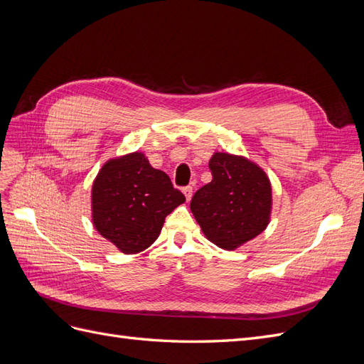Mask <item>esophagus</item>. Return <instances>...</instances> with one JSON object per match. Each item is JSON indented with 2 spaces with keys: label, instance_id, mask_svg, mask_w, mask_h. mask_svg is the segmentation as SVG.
<instances>
[{
  "label": "esophagus",
  "instance_id": "esophagus-1",
  "mask_svg": "<svg viewBox=\"0 0 364 364\" xmlns=\"http://www.w3.org/2000/svg\"><path fill=\"white\" fill-rule=\"evenodd\" d=\"M183 191V194H185V197H186V200H191V197H193V186L191 185H188V186H185V188L182 190Z\"/></svg>",
  "mask_w": 364,
  "mask_h": 364
}]
</instances>
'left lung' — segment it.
<instances>
[{
	"label": "left lung",
	"mask_w": 364,
	"mask_h": 364,
	"mask_svg": "<svg viewBox=\"0 0 364 364\" xmlns=\"http://www.w3.org/2000/svg\"><path fill=\"white\" fill-rule=\"evenodd\" d=\"M209 170L213 181L196 191L191 213L211 243L234 250L267 228L272 185L257 164L229 153H214Z\"/></svg>",
	"instance_id": "left-lung-1"
}]
</instances>
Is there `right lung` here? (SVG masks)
<instances>
[{"instance_id": "right-lung-1", "label": "right lung", "mask_w": 364, "mask_h": 364, "mask_svg": "<svg viewBox=\"0 0 364 364\" xmlns=\"http://www.w3.org/2000/svg\"><path fill=\"white\" fill-rule=\"evenodd\" d=\"M92 223L121 252L147 249L174 208L185 202L170 178L153 168L144 153L109 159L92 183Z\"/></svg>"}]
</instances>
